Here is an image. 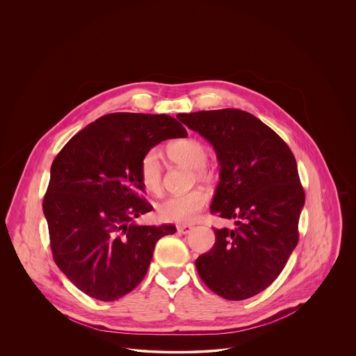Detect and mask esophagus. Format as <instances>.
Wrapping results in <instances>:
<instances>
[{
    "mask_svg": "<svg viewBox=\"0 0 356 356\" xmlns=\"http://www.w3.org/2000/svg\"><path fill=\"white\" fill-rule=\"evenodd\" d=\"M193 229H194L193 225H179V227H177V232L181 234V235H187V234H190Z\"/></svg>",
    "mask_w": 356,
    "mask_h": 356,
    "instance_id": "34e87169",
    "label": "esophagus"
}]
</instances>
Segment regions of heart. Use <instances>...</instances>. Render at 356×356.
Instances as JSON below:
<instances>
[{"label":"heart","mask_w":356,"mask_h":356,"mask_svg":"<svg viewBox=\"0 0 356 356\" xmlns=\"http://www.w3.org/2000/svg\"><path fill=\"white\" fill-rule=\"evenodd\" d=\"M168 154L173 162L195 170V179L200 183H213L217 173L213 168H209L207 147L197 139H181L172 143L168 147ZM140 181L146 191L159 195L163 188V165L157 150L147 152L140 161L139 166ZM207 203V195L195 190L186 195L170 197L161 202L157 206V213L162 221L188 224L197 218Z\"/></svg>","instance_id":"b5f03b06"}]
</instances>
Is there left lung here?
<instances>
[{
  "label": "left lung",
  "instance_id": "left-lung-1",
  "mask_svg": "<svg viewBox=\"0 0 356 356\" xmlns=\"http://www.w3.org/2000/svg\"><path fill=\"white\" fill-rule=\"evenodd\" d=\"M177 119L214 147L220 183L210 211L235 220L234 229L214 228L216 243L197 257V273L221 298L248 299L276 280L298 244L305 191L296 159L272 128L244 111Z\"/></svg>",
  "mask_w": 356,
  "mask_h": 356
}]
</instances>
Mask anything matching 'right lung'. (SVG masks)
I'll return each mask as SVG.
<instances>
[{
  "label": "right lung",
  "mask_w": 356,
  "mask_h": 356,
  "mask_svg": "<svg viewBox=\"0 0 356 356\" xmlns=\"http://www.w3.org/2000/svg\"><path fill=\"white\" fill-rule=\"evenodd\" d=\"M168 115L111 113L88 124L57 154L43 197L53 258L86 295L113 302L146 276L156 243L175 225H138L153 210L142 197L143 156L186 138Z\"/></svg>",
  "instance_id": "right-lung-1"
}]
</instances>
